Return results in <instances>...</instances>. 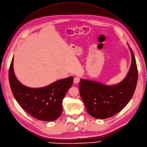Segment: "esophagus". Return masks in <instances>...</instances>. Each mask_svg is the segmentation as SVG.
I'll use <instances>...</instances> for the list:
<instances>
[{"label": "esophagus", "instance_id": "34e87169", "mask_svg": "<svg viewBox=\"0 0 147 147\" xmlns=\"http://www.w3.org/2000/svg\"><path fill=\"white\" fill-rule=\"evenodd\" d=\"M80 80V78L79 77H75L74 79V83H78Z\"/></svg>", "mask_w": 147, "mask_h": 147}]
</instances>
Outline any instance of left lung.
Returning <instances> with one entry per match:
<instances>
[{
    "label": "left lung",
    "mask_w": 147,
    "mask_h": 147,
    "mask_svg": "<svg viewBox=\"0 0 147 147\" xmlns=\"http://www.w3.org/2000/svg\"><path fill=\"white\" fill-rule=\"evenodd\" d=\"M131 54V65L125 79L120 83L106 86L94 81L81 79L79 84L81 98L86 109L97 119L109 118L120 112L129 102L136 90L138 69L135 57Z\"/></svg>",
    "instance_id": "1"
}]
</instances>
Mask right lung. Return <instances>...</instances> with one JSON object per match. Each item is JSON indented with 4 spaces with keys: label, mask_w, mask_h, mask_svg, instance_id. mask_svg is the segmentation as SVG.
<instances>
[{
    "label": "right lung",
    "mask_w": 147,
    "mask_h": 147,
    "mask_svg": "<svg viewBox=\"0 0 147 147\" xmlns=\"http://www.w3.org/2000/svg\"><path fill=\"white\" fill-rule=\"evenodd\" d=\"M9 80L15 99L27 113L40 121H53L62 113L63 100L72 85L74 78L63 79L42 88L27 87L21 84L14 75L13 58Z\"/></svg>",
    "instance_id": "add662e5"
}]
</instances>
